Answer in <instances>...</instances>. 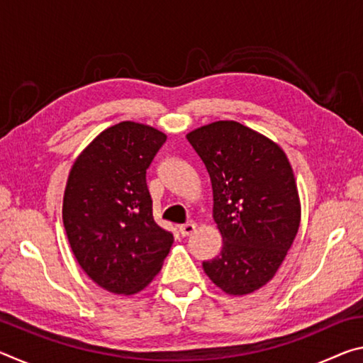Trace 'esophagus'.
<instances>
[{"instance_id":"obj_1","label":"esophagus","mask_w":363,"mask_h":363,"mask_svg":"<svg viewBox=\"0 0 363 363\" xmlns=\"http://www.w3.org/2000/svg\"><path fill=\"white\" fill-rule=\"evenodd\" d=\"M195 232V224L194 223H187V224H182L179 227V233L182 237H189L190 233Z\"/></svg>"}]
</instances>
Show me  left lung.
<instances>
[{
    "instance_id": "left-lung-1",
    "label": "left lung",
    "mask_w": 363,
    "mask_h": 363,
    "mask_svg": "<svg viewBox=\"0 0 363 363\" xmlns=\"http://www.w3.org/2000/svg\"><path fill=\"white\" fill-rule=\"evenodd\" d=\"M213 187V219L223 235L205 274L230 296L274 279L301 223V201L284 149L242 123L213 121L187 134Z\"/></svg>"
}]
</instances>
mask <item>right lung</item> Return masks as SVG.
Wrapping results in <instances>:
<instances>
[{
	"label": "right lung",
	"instance_id": "1",
	"mask_svg": "<svg viewBox=\"0 0 363 363\" xmlns=\"http://www.w3.org/2000/svg\"><path fill=\"white\" fill-rule=\"evenodd\" d=\"M167 140L157 128L121 121L77 157L67 179L62 219L86 275L113 294L143 291L174 238L152 214L145 173Z\"/></svg>",
	"mask_w": 363,
	"mask_h": 363
}]
</instances>
